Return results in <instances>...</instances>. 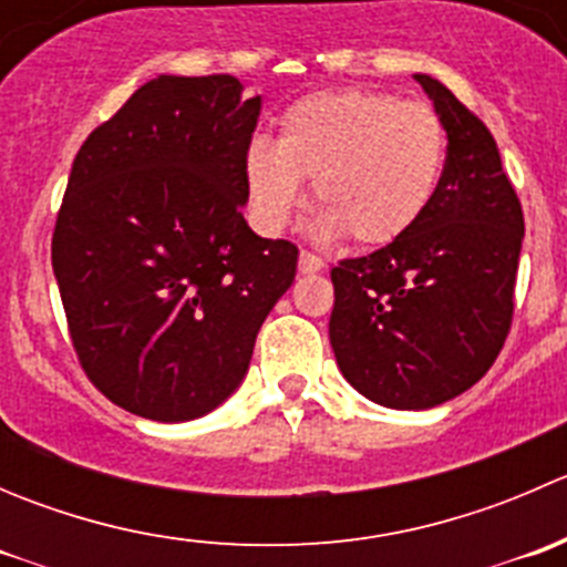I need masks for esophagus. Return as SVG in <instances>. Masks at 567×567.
<instances>
[{"mask_svg": "<svg viewBox=\"0 0 567 567\" xmlns=\"http://www.w3.org/2000/svg\"><path fill=\"white\" fill-rule=\"evenodd\" d=\"M323 266H326L323 257L312 255V251H301V255H299V271L301 274H316Z\"/></svg>", "mask_w": 567, "mask_h": 567, "instance_id": "esophagus-1", "label": "esophagus"}]
</instances>
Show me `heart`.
<instances>
[{
	"mask_svg": "<svg viewBox=\"0 0 567 567\" xmlns=\"http://www.w3.org/2000/svg\"><path fill=\"white\" fill-rule=\"evenodd\" d=\"M444 164L447 131L431 106L334 90L285 109L274 142H249L244 183L251 216L266 233L290 225L305 181H312L320 236L348 233L359 247H386L431 208Z\"/></svg>",
	"mask_w": 567,
	"mask_h": 567,
	"instance_id": "1",
	"label": "heart"
}]
</instances>
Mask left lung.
I'll return each instance as SVG.
<instances>
[{
	"instance_id": "left-lung-1",
	"label": "left lung",
	"mask_w": 567,
	"mask_h": 567,
	"mask_svg": "<svg viewBox=\"0 0 567 567\" xmlns=\"http://www.w3.org/2000/svg\"><path fill=\"white\" fill-rule=\"evenodd\" d=\"M414 79L447 131L442 186L403 238L331 268L329 318L348 384L403 411L447 403L488 373L511 331L524 241L491 131L442 82Z\"/></svg>"
}]
</instances>
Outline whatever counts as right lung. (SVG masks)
<instances>
[{
    "mask_svg": "<svg viewBox=\"0 0 567 567\" xmlns=\"http://www.w3.org/2000/svg\"><path fill=\"white\" fill-rule=\"evenodd\" d=\"M230 73L142 84L79 147L51 238L73 348L120 409L208 414L241 386L299 249L251 233L244 153L260 95Z\"/></svg>",
    "mask_w": 567,
    "mask_h": 567,
    "instance_id": "add662e5",
    "label": "right lung"
}]
</instances>
